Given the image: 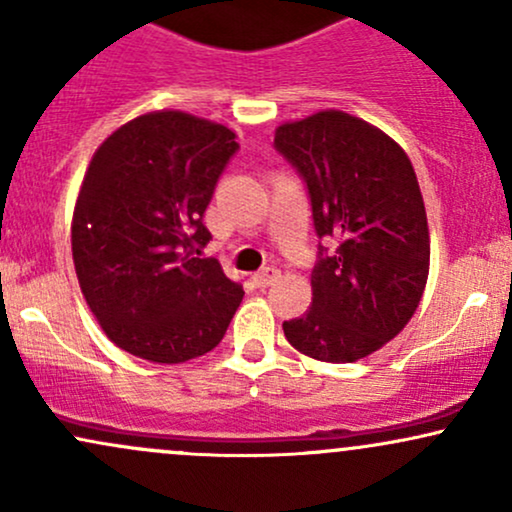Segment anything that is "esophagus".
<instances>
[{
    "label": "esophagus",
    "instance_id": "obj_1",
    "mask_svg": "<svg viewBox=\"0 0 512 512\" xmlns=\"http://www.w3.org/2000/svg\"><path fill=\"white\" fill-rule=\"evenodd\" d=\"M279 276H281V272L276 267H264L262 272L252 274V284L260 286V289H264V286H272L274 281L279 279Z\"/></svg>",
    "mask_w": 512,
    "mask_h": 512
}]
</instances>
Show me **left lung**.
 I'll list each match as a JSON object with an SVG mask.
<instances>
[{
  "instance_id": "left-lung-1",
  "label": "left lung",
  "mask_w": 512,
  "mask_h": 512,
  "mask_svg": "<svg viewBox=\"0 0 512 512\" xmlns=\"http://www.w3.org/2000/svg\"><path fill=\"white\" fill-rule=\"evenodd\" d=\"M274 146L301 173L320 245L308 313L284 322L293 349L354 363L395 339L419 308L431 262L424 197L409 156L383 129L342 110L276 127Z\"/></svg>"
}]
</instances>
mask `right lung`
Listing matches in <instances>:
<instances>
[{
	"mask_svg": "<svg viewBox=\"0 0 512 512\" xmlns=\"http://www.w3.org/2000/svg\"><path fill=\"white\" fill-rule=\"evenodd\" d=\"M236 132L182 110H154L115 129L76 197L72 255L88 308L108 339L154 363L214 349L243 286L214 257L202 223ZM199 255V250H197Z\"/></svg>",
	"mask_w": 512,
	"mask_h": 512,
	"instance_id": "obj_1",
	"label": "right lung"
}]
</instances>
